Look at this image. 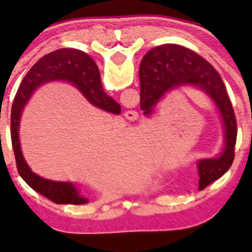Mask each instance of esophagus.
Wrapping results in <instances>:
<instances>
[{"instance_id":"1","label":"esophagus","mask_w":252,"mask_h":252,"mask_svg":"<svg viewBox=\"0 0 252 252\" xmlns=\"http://www.w3.org/2000/svg\"><path fill=\"white\" fill-rule=\"evenodd\" d=\"M124 116H126V118L129 119V121H136V119L139 118L138 112L134 111V110L126 111V112H124Z\"/></svg>"}]
</instances>
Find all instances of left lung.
I'll list each match as a JSON object with an SVG mask.
<instances>
[{
    "label": "left lung",
    "instance_id": "left-lung-1",
    "mask_svg": "<svg viewBox=\"0 0 252 252\" xmlns=\"http://www.w3.org/2000/svg\"><path fill=\"white\" fill-rule=\"evenodd\" d=\"M140 107L152 116L158 103L172 91L194 88L202 91L220 114L223 126V146L211 158L197 159L199 189L222 177L232 166L236 141V121L225 85L215 68L201 56L174 44L147 51L140 63Z\"/></svg>",
    "mask_w": 252,
    "mask_h": 252
}]
</instances>
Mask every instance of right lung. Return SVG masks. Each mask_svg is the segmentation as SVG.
Here are the masks:
<instances>
[{
	"instance_id": "add662e5",
	"label": "right lung",
	"mask_w": 252,
	"mask_h": 252,
	"mask_svg": "<svg viewBox=\"0 0 252 252\" xmlns=\"http://www.w3.org/2000/svg\"><path fill=\"white\" fill-rule=\"evenodd\" d=\"M53 81H65L75 86L93 106L112 114H121V106L103 91L98 68L95 61L80 50L60 48L40 58L27 73L12 105L11 138L16 156L17 169L30 188L55 204L83 205L89 199L72 182H57L34 173L23 156L20 146V119L25 106L35 91Z\"/></svg>"
}]
</instances>
